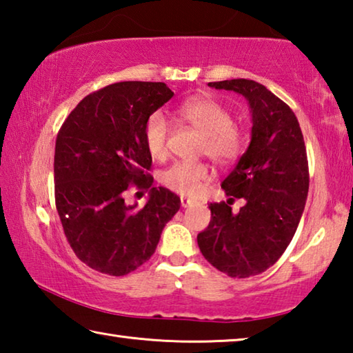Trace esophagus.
Instances as JSON below:
<instances>
[{
  "mask_svg": "<svg viewBox=\"0 0 353 353\" xmlns=\"http://www.w3.org/2000/svg\"><path fill=\"white\" fill-rule=\"evenodd\" d=\"M191 204H193V201H191V199H188V198H183V196H182V198H181V205H182L183 208H187V207H190Z\"/></svg>",
  "mask_w": 353,
  "mask_h": 353,
  "instance_id": "1",
  "label": "esophagus"
}]
</instances>
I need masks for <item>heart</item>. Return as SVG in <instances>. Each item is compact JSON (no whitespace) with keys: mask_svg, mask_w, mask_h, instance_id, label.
Instances as JSON below:
<instances>
[{"mask_svg":"<svg viewBox=\"0 0 353 353\" xmlns=\"http://www.w3.org/2000/svg\"><path fill=\"white\" fill-rule=\"evenodd\" d=\"M177 117L204 134L201 154H207L219 166L232 165L243 152V135L234 126V117L225 105L208 97L191 98L177 107ZM170 124L162 112L148 117L143 141L154 159L168 154ZM210 176L204 162H176L160 172V182L179 194L193 196Z\"/></svg>","mask_w":353,"mask_h":353,"instance_id":"b5f03b06","label":"heart"}]
</instances>
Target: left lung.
I'll return each instance as SVG.
<instances>
[{"label":"left lung","instance_id":"left-lung-1","mask_svg":"<svg viewBox=\"0 0 353 353\" xmlns=\"http://www.w3.org/2000/svg\"><path fill=\"white\" fill-rule=\"evenodd\" d=\"M208 87L248 99L252 132L248 151L221 183L229 201L208 205L212 219L198 244L216 270L246 279L272 266L296 234L308 194L307 149L294 112L265 85L230 79ZM234 199L247 201L238 214L230 207Z\"/></svg>","mask_w":353,"mask_h":353}]
</instances>
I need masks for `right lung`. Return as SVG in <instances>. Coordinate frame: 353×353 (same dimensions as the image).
<instances>
[{
	"label": "right lung",
	"mask_w": 353,
	"mask_h": 353,
	"mask_svg": "<svg viewBox=\"0 0 353 353\" xmlns=\"http://www.w3.org/2000/svg\"><path fill=\"white\" fill-rule=\"evenodd\" d=\"M172 94L163 82L112 83L83 98L59 130L57 213L71 249L92 270L117 277L135 271L181 208V198L163 187H152L139 211L123 202L130 184L152 185L143 128Z\"/></svg>",
	"instance_id": "1"
}]
</instances>
